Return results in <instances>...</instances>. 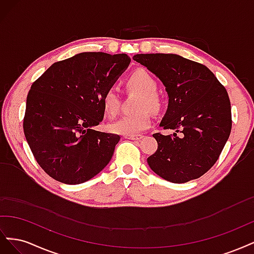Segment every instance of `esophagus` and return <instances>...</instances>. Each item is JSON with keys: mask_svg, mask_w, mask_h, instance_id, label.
<instances>
[{"mask_svg": "<svg viewBox=\"0 0 254 254\" xmlns=\"http://www.w3.org/2000/svg\"><path fill=\"white\" fill-rule=\"evenodd\" d=\"M143 134H126L124 135L125 139H128V140H134V141H139L141 139H143Z\"/></svg>", "mask_w": 254, "mask_h": 254, "instance_id": "1", "label": "esophagus"}]
</instances>
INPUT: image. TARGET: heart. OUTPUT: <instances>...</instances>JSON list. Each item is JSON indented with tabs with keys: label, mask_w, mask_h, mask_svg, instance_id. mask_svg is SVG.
<instances>
[{
	"label": "heart",
	"mask_w": 254,
	"mask_h": 254,
	"mask_svg": "<svg viewBox=\"0 0 254 254\" xmlns=\"http://www.w3.org/2000/svg\"><path fill=\"white\" fill-rule=\"evenodd\" d=\"M127 87L140 92L142 97L136 107V109L140 111L123 115L109 125L112 132L124 135L136 134L149 128L151 125V114L149 110L158 112L161 109V99L157 95L158 82L149 72L143 68L132 72L127 79ZM102 103L105 111L111 117L117 113L120 106L118 89L115 87L107 88L103 94Z\"/></svg>",
	"instance_id": "heart-1"
}]
</instances>
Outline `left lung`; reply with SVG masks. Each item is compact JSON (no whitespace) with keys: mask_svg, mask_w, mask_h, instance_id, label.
<instances>
[{"mask_svg":"<svg viewBox=\"0 0 254 254\" xmlns=\"http://www.w3.org/2000/svg\"><path fill=\"white\" fill-rule=\"evenodd\" d=\"M133 60L163 82L168 106L160 127L176 130L152 134L158 149L147 158L149 167L173 183L199 178L216 162L231 132L226 88L205 65L176 54H136Z\"/></svg>","mask_w":254,"mask_h":254,"instance_id":"8db88e82","label":"left lung"}]
</instances>
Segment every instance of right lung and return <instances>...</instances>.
Here are the masks:
<instances>
[{
  "mask_svg": "<svg viewBox=\"0 0 254 254\" xmlns=\"http://www.w3.org/2000/svg\"><path fill=\"white\" fill-rule=\"evenodd\" d=\"M126 54L86 52L53 64L30 87L23 129L36 161L53 179L79 184L110 162L120 135L96 131L102 98L130 64Z\"/></svg>",
  "mask_w": 254,
  "mask_h": 254,
  "instance_id": "add662e5",
  "label": "right lung"
}]
</instances>
